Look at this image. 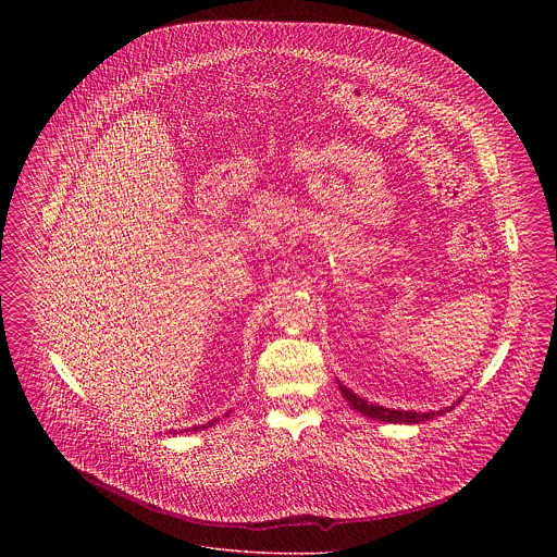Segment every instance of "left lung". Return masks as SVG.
Listing matches in <instances>:
<instances>
[{"instance_id": "1", "label": "left lung", "mask_w": 557, "mask_h": 557, "mask_svg": "<svg viewBox=\"0 0 557 557\" xmlns=\"http://www.w3.org/2000/svg\"><path fill=\"white\" fill-rule=\"evenodd\" d=\"M338 388H341L343 397L349 400V405H351L356 411H360V413H364V416H369V418H373V420H382V422L418 424V422H426V420H431V418H435V416H442V413H446V411H450V409H453V405H450V407H444V409H437V411H405V409H388V407H382V405H375V403H369V400L358 397L356 393H351L349 388H345L341 382H338ZM457 403H459V400H457ZM457 403H455V405H457Z\"/></svg>"}]
</instances>
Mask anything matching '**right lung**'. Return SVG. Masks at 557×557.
Masks as SVG:
<instances>
[{
	"label": "right lung",
	"instance_id": "obj_1",
	"mask_svg": "<svg viewBox=\"0 0 557 557\" xmlns=\"http://www.w3.org/2000/svg\"><path fill=\"white\" fill-rule=\"evenodd\" d=\"M214 422H216V420H210V422H208V424H201V426H193V429H190V431H197V429H208V426H212V424H214ZM184 431H188V429H184ZM169 433H177V431H169Z\"/></svg>",
	"mask_w": 557,
	"mask_h": 557
}]
</instances>
